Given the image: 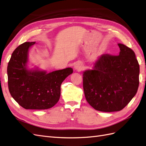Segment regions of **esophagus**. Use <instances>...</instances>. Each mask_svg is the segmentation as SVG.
I'll return each mask as SVG.
<instances>
[{
  "label": "esophagus",
  "mask_w": 146,
  "mask_h": 146,
  "mask_svg": "<svg viewBox=\"0 0 146 146\" xmlns=\"http://www.w3.org/2000/svg\"><path fill=\"white\" fill-rule=\"evenodd\" d=\"M74 69L77 70V71H80L83 69V64L81 63H77L74 66Z\"/></svg>",
  "instance_id": "34e87169"
}]
</instances>
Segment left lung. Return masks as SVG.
<instances>
[{
  "instance_id": "8db88e82",
  "label": "left lung",
  "mask_w": 146,
  "mask_h": 146,
  "mask_svg": "<svg viewBox=\"0 0 146 146\" xmlns=\"http://www.w3.org/2000/svg\"><path fill=\"white\" fill-rule=\"evenodd\" d=\"M119 55H102L93 69L83 74L85 98L103 112L118 111L129 104L139 86V65L133 50L122 44Z\"/></svg>"
}]
</instances>
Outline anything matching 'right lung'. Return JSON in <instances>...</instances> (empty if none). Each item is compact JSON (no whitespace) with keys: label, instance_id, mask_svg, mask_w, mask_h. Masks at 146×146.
Instances as JSON below:
<instances>
[{"label":"right lung","instance_id":"obj_1","mask_svg":"<svg viewBox=\"0 0 146 146\" xmlns=\"http://www.w3.org/2000/svg\"><path fill=\"white\" fill-rule=\"evenodd\" d=\"M35 43L25 42L13 52L7 67L8 89L12 98L24 108L46 110L58 102L61 83L73 69L68 68L50 73L29 69V49Z\"/></svg>","mask_w":146,"mask_h":146}]
</instances>
